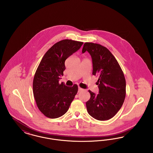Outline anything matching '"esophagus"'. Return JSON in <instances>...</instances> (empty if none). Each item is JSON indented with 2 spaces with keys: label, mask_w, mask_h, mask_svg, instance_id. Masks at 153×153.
Returning <instances> with one entry per match:
<instances>
[{
  "label": "esophagus",
  "mask_w": 153,
  "mask_h": 153,
  "mask_svg": "<svg viewBox=\"0 0 153 153\" xmlns=\"http://www.w3.org/2000/svg\"><path fill=\"white\" fill-rule=\"evenodd\" d=\"M84 89H82L81 88L79 87V90H78V92H81V91H82Z\"/></svg>",
  "instance_id": "34e87169"
}]
</instances>
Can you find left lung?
Here are the masks:
<instances>
[{
	"instance_id": "8db88e82",
	"label": "left lung",
	"mask_w": 153,
	"mask_h": 153,
	"mask_svg": "<svg viewBox=\"0 0 153 153\" xmlns=\"http://www.w3.org/2000/svg\"><path fill=\"white\" fill-rule=\"evenodd\" d=\"M91 56L92 74L97 76L99 94L89 90L91 97L86 102L88 114L99 120L114 117L121 108L126 97V80L116 58L109 50L100 44L85 42L82 50Z\"/></svg>"
}]
</instances>
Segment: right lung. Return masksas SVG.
Here are the masks:
<instances>
[{"label": "right lung", "mask_w": 153, "mask_h": 153, "mask_svg": "<svg viewBox=\"0 0 153 153\" xmlns=\"http://www.w3.org/2000/svg\"><path fill=\"white\" fill-rule=\"evenodd\" d=\"M82 44L72 39L60 41L46 51L38 66L33 91L36 105L45 117L54 119L64 115L77 94V85L67 87L59 84V79L65 69L66 59Z\"/></svg>", "instance_id": "obj_1"}]
</instances>
